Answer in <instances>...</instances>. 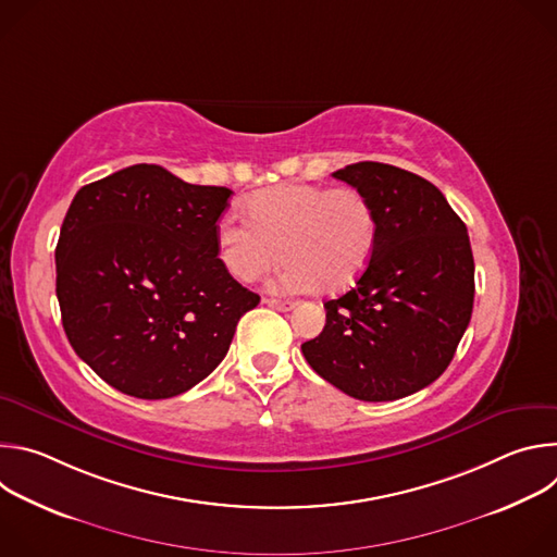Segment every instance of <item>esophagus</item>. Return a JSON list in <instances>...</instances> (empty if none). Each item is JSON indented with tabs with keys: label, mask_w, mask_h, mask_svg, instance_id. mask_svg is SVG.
I'll return each mask as SVG.
<instances>
[{
	"label": "esophagus",
	"mask_w": 557,
	"mask_h": 557,
	"mask_svg": "<svg viewBox=\"0 0 557 557\" xmlns=\"http://www.w3.org/2000/svg\"><path fill=\"white\" fill-rule=\"evenodd\" d=\"M264 304L271 306V308H277V310H290V308H295V301H290V299H277V297H264Z\"/></svg>",
	"instance_id": "obj_1"
}]
</instances>
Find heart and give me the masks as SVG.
<instances>
[{"instance_id": "1", "label": "heart", "mask_w": 557, "mask_h": 557, "mask_svg": "<svg viewBox=\"0 0 557 557\" xmlns=\"http://www.w3.org/2000/svg\"><path fill=\"white\" fill-rule=\"evenodd\" d=\"M249 215L228 211L218 222L220 256L240 282H256L284 260L280 282L288 290L339 293L368 269L379 220L355 187L277 185L247 202Z\"/></svg>"}]
</instances>
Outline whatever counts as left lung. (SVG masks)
Segmentation results:
<instances>
[{
  "instance_id": "left-lung-1",
  "label": "left lung",
  "mask_w": 557,
  "mask_h": 557,
  "mask_svg": "<svg viewBox=\"0 0 557 557\" xmlns=\"http://www.w3.org/2000/svg\"><path fill=\"white\" fill-rule=\"evenodd\" d=\"M333 176L368 196L379 240L355 288L324 304L326 326L301 352L317 374L359 401L404 399L445 372L469 326L467 226L412 172L366 161Z\"/></svg>"
}]
</instances>
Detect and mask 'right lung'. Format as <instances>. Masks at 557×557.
I'll return each instance as SVG.
<instances>
[{"label":"right lung","instance_id":"1","mask_svg":"<svg viewBox=\"0 0 557 557\" xmlns=\"http://www.w3.org/2000/svg\"><path fill=\"white\" fill-rule=\"evenodd\" d=\"M231 194L145 163L76 191L54 251L61 322L119 392L149 401L187 392L260 304L218 258Z\"/></svg>","mask_w":557,"mask_h":557}]
</instances>
